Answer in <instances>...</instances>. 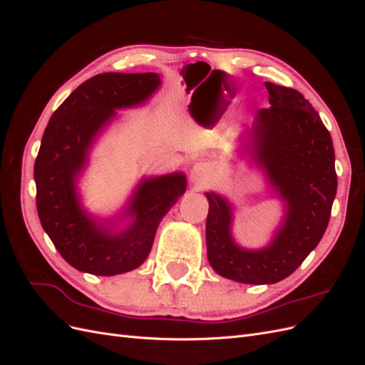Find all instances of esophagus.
<instances>
[{
    "mask_svg": "<svg viewBox=\"0 0 365 365\" xmlns=\"http://www.w3.org/2000/svg\"><path fill=\"white\" fill-rule=\"evenodd\" d=\"M190 180L196 187H205L208 184L207 170L202 164H196L190 172Z\"/></svg>",
    "mask_w": 365,
    "mask_h": 365,
    "instance_id": "obj_1",
    "label": "esophagus"
}]
</instances>
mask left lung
<instances>
[{
	"label": "left lung",
	"mask_w": 365,
	"mask_h": 365,
	"mask_svg": "<svg viewBox=\"0 0 365 365\" xmlns=\"http://www.w3.org/2000/svg\"><path fill=\"white\" fill-rule=\"evenodd\" d=\"M264 86L271 106L256 113L247 150L284 205L271 244L239 247L231 235L233 207L205 193L208 262L222 277L248 284L277 283L300 267L324 235L338 185L334 143L312 105L292 88Z\"/></svg>",
	"instance_id": "obj_1"
}]
</instances>
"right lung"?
Masks as SVG:
<instances>
[{
  "mask_svg": "<svg viewBox=\"0 0 365 365\" xmlns=\"http://www.w3.org/2000/svg\"><path fill=\"white\" fill-rule=\"evenodd\" d=\"M161 85L157 73H103L88 79L65 98L43 130L35 161L36 207L43 231L73 268L115 275L138 268L149 256L161 219L185 192L181 172L143 178L123 213L126 228L114 231L88 215L76 182L88 152L117 109L149 101Z\"/></svg>",
  "mask_w": 365,
  "mask_h": 365,
  "instance_id": "obj_1",
  "label": "right lung"
}]
</instances>
